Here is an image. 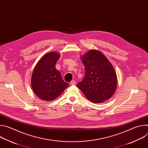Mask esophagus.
<instances>
[{
    "instance_id": "1",
    "label": "esophagus",
    "mask_w": 148,
    "mask_h": 148,
    "mask_svg": "<svg viewBox=\"0 0 148 148\" xmlns=\"http://www.w3.org/2000/svg\"><path fill=\"white\" fill-rule=\"evenodd\" d=\"M70 84H71V85H75V80H72L70 82Z\"/></svg>"
}]
</instances>
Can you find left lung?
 Listing matches in <instances>:
<instances>
[{
	"label": "left lung",
	"mask_w": 148,
	"mask_h": 148,
	"mask_svg": "<svg viewBox=\"0 0 148 148\" xmlns=\"http://www.w3.org/2000/svg\"><path fill=\"white\" fill-rule=\"evenodd\" d=\"M86 74L77 87L88 99L101 103L109 99L115 93L117 77L107 58L98 50H91L81 57Z\"/></svg>",
	"instance_id": "8db88e82"
}]
</instances>
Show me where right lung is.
I'll list each match as a JSON object with an SVG mask.
<instances>
[{
  "label": "right lung",
  "mask_w": 148,
  "mask_h": 148,
  "mask_svg": "<svg viewBox=\"0 0 148 148\" xmlns=\"http://www.w3.org/2000/svg\"><path fill=\"white\" fill-rule=\"evenodd\" d=\"M60 57L59 53H48L41 57L34 67L32 87L34 94L41 100L55 99L69 86L62 80L60 71L56 69V63Z\"/></svg>",
  "instance_id": "obj_1"
}]
</instances>
